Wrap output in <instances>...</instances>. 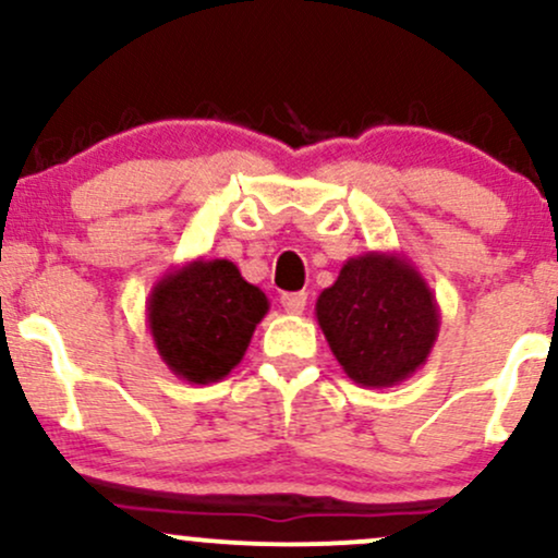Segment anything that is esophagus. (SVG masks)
<instances>
[{
	"label": "esophagus",
	"mask_w": 558,
	"mask_h": 558,
	"mask_svg": "<svg viewBox=\"0 0 558 558\" xmlns=\"http://www.w3.org/2000/svg\"><path fill=\"white\" fill-rule=\"evenodd\" d=\"M280 304H283L288 315H301V312L306 310V293L304 291L283 293V296H280Z\"/></svg>",
	"instance_id": "1"
}]
</instances>
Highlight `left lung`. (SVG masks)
Here are the masks:
<instances>
[{"mask_svg":"<svg viewBox=\"0 0 558 558\" xmlns=\"http://www.w3.org/2000/svg\"><path fill=\"white\" fill-rule=\"evenodd\" d=\"M315 315L343 373L364 388H390L430 356L440 310L430 286L403 254L351 257L317 296Z\"/></svg>","mask_w":558,"mask_h":558,"instance_id":"1","label":"left lung"}]
</instances>
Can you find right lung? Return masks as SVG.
<instances>
[{"instance_id":"add662e5","label":"right lung","mask_w":558,"mask_h":558,"mask_svg":"<svg viewBox=\"0 0 558 558\" xmlns=\"http://www.w3.org/2000/svg\"><path fill=\"white\" fill-rule=\"evenodd\" d=\"M267 310L270 301L241 278L233 262L194 259L157 280L146 323L172 373L209 386L243 360Z\"/></svg>"}]
</instances>
